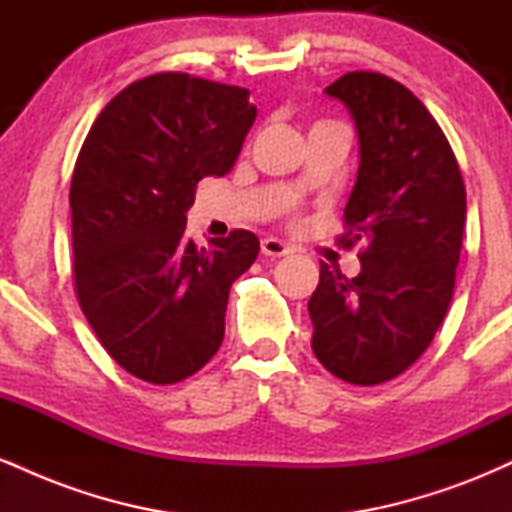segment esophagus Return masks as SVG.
<instances>
[{"instance_id": "1", "label": "esophagus", "mask_w": 512, "mask_h": 512, "mask_svg": "<svg viewBox=\"0 0 512 512\" xmlns=\"http://www.w3.org/2000/svg\"><path fill=\"white\" fill-rule=\"evenodd\" d=\"M262 252L267 257H286L291 252L289 245L279 238H264L262 240Z\"/></svg>"}]
</instances>
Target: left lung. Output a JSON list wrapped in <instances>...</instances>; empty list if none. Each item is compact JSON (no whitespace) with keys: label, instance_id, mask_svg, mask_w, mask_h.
<instances>
[{"label":"left lung","instance_id":"1","mask_svg":"<svg viewBox=\"0 0 512 512\" xmlns=\"http://www.w3.org/2000/svg\"><path fill=\"white\" fill-rule=\"evenodd\" d=\"M325 93L356 125L358 173L342 243L363 252L354 279L320 264L308 301L313 351L346 383L380 385L424 354L448 313L467 195L443 129L409 88L349 72Z\"/></svg>","mask_w":512,"mask_h":512}]
</instances>
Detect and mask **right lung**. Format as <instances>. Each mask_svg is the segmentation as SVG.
Instances as JSON below:
<instances>
[{
    "mask_svg": "<svg viewBox=\"0 0 512 512\" xmlns=\"http://www.w3.org/2000/svg\"><path fill=\"white\" fill-rule=\"evenodd\" d=\"M257 108L248 88L166 72L103 108L69 190L74 284L88 325L134 378L170 385L219 351L228 291L260 252L250 231L185 238L202 178H223Z\"/></svg>",
    "mask_w": 512,
    "mask_h": 512,
    "instance_id": "1",
    "label": "right lung"
}]
</instances>
